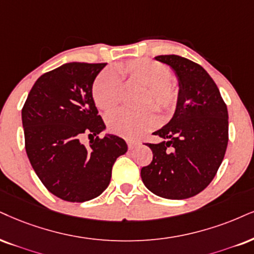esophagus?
I'll use <instances>...</instances> for the list:
<instances>
[{
    "label": "esophagus",
    "instance_id": "obj_1",
    "mask_svg": "<svg viewBox=\"0 0 254 254\" xmlns=\"http://www.w3.org/2000/svg\"><path fill=\"white\" fill-rule=\"evenodd\" d=\"M137 145H139V142L135 141V140H127V146H128V148H129V149L135 148Z\"/></svg>",
    "mask_w": 254,
    "mask_h": 254
}]
</instances>
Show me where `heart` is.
I'll use <instances>...</instances> for the list:
<instances>
[{"label":"heart","mask_w":254,"mask_h":254,"mask_svg":"<svg viewBox=\"0 0 254 254\" xmlns=\"http://www.w3.org/2000/svg\"><path fill=\"white\" fill-rule=\"evenodd\" d=\"M122 77L146 87L142 95V107H153L161 119H168L175 112L180 100V86L171 70L162 62L151 59H134L118 65ZM121 81L114 71L105 69L93 83V99L102 111H112L120 100ZM155 117L151 109L128 111L120 109L107 117V126L117 135L134 139L155 126Z\"/></svg>","instance_id":"1"}]
</instances>
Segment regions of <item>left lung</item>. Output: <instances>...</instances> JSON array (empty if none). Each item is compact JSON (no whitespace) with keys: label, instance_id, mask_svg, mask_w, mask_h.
<instances>
[{"label":"left lung","instance_id":"1","mask_svg":"<svg viewBox=\"0 0 254 254\" xmlns=\"http://www.w3.org/2000/svg\"><path fill=\"white\" fill-rule=\"evenodd\" d=\"M171 65L180 100L171 121L153 134L160 143L147 145L153 160L141 168L145 186L166 199L196 195L213 180L228 142V113L217 84L201 65L179 55H159Z\"/></svg>","mask_w":254,"mask_h":254}]
</instances>
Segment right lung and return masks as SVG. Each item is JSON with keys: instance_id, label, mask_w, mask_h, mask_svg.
<instances>
[{"instance_id": "right-lung-1", "label": "right lung", "mask_w": 254, "mask_h": 254, "mask_svg": "<svg viewBox=\"0 0 254 254\" xmlns=\"http://www.w3.org/2000/svg\"><path fill=\"white\" fill-rule=\"evenodd\" d=\"M107 64L70 62L41 75L22 108L24 145L41 183L64 201L83 202L108 187L112 167L127 152L124 139L105 129L93 82ZM84 133L93 139L81 144Z\"/></svg>"}]
</instances>
